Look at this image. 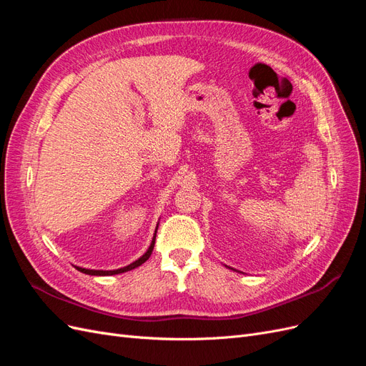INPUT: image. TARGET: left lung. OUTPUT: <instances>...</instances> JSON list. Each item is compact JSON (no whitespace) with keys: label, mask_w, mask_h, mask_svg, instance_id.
Instances as JSON below:
<instances>
[{"label":"left lung","mask_w":366,"mask_h":366,"mask_svg":"<svg viewBox=\"0 0 366 366\" xmlns=\"http://www.w3.org/2000/svg\"><path fill=\"white\" fill-rule=\"evenodd\" d=\"M232 270H234V269H232Z\"/></svg>","instance_id":"8db88e82"}]
</instances>
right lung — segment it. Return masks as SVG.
<instances>
[{
    "label": "right lung",
    "mask_w": 366,
    "mask_h": 366,
    "mask_svg": "<svg viewBox=\"0 0 366 366\" xmlns=\"http://www.w3.org/2000/svg\"><path fill=\"white\" fill-rule=\"evenodd\" d=\"M159 227V224H157ZM157 227H156V234H157ZM156 234H154V238L151 241V246L148 247V250L142 254V257L139 259H136L134 262H131L129 265H127V267H122V269H117V270H90V269H82V267H76L79 272L85 273V274H92V276H109V274H119V273H125L128 270H132L139 267V265H142L145 261H148V258L151 257L152 253V249H154V242H156Z\"/></svg>",
    "instance_id": "obj_1"
}]
</instances>
